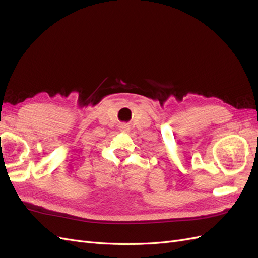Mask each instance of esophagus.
<instances>
[{"instance_id": "1", "label": "esophagus", "mask_w": 258, "mask_h": 258, "mask_svg": "<svg viewBox=\"0 0 258 258\" xmlns=\"http://www.w3.org/2000/svg\"><path fill=\"white\" fill-rule=\"evenodd\" d=\"M120 130H121L122 132H124V134H127V132L130 131V126H129V124H122Z\"/></svg>"}]
</instances>
